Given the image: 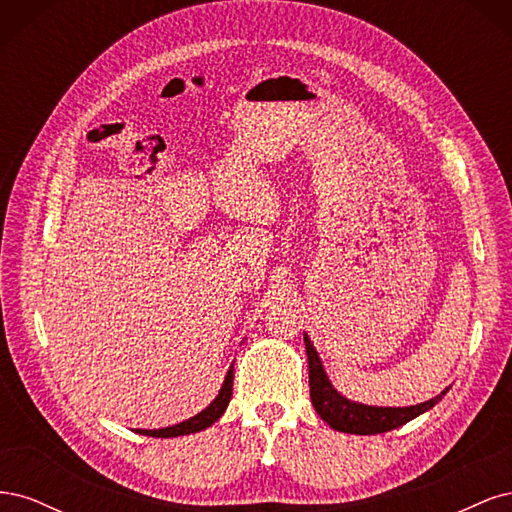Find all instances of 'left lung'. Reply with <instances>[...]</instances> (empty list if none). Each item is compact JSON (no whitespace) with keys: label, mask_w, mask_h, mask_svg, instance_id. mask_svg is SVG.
<instances>
[{"label":"left lung","mask_w":512,"mask_h":512,"mask_svg":"<svg viewBox=\"0 0 512 512\" xmlns=\"http://www.w3.org/2000/svg\"><path fill=\"white\" fill-rule=\"evenodd\" d=\"M305 350H307V363H309V397L312 404L324 423H329L333 429L344 433H356V436H371V433H384L406 425L418 414L431 410L433 406L442 401V397L448 393L444 389L440 395H436L429 401L416 406L406 408H380V406H367L356 404V401L346 399L342 393L335 391L331 384L327 371L322 367L320 356L309 342V337H303Z\"/></svg>","instance_id":"8db88e82"}]
</instances>
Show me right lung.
<instances>
[{"label": "right lung", "mask_w": 512, "mask_h": 512, "mask_svg": "<svg viewBox=\"0 0 512 512\" xmlns=\"http://www.w3.org/2000/svg\"><path fill=\"white\" fill-rule=\"evenodd\" d=\"M230 395H232V365H230L228 374L224 378V384H222L218 397H215L203 412H198L196 416L188 418V421L177 423L173 427H164V429H136V433H143V436H151V438H177V436H188V433L203 431V429L211 427L224 414V410L228 408Z\"/></svg>", "instance_id": "add662e5"}]
</instances>
